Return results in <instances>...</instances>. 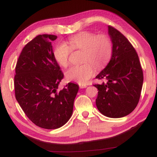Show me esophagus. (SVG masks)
Returning <instances> with one entry per match:
<instances>
[{
  "instance_id": "obj_1",
  "label": "esophagus",
  "mask_w": 157,
  "mask_h": 157,
  "mask_svg": "<svg viewBox=\"0 0 157 157\" xmlns=\"http://www.w3.org/2000/svg\"><path fill=\"white\" fill-rule=\"evenodd\" d=\"M79 87H80V88H85L87 86L85 85V84H79Z\"/></svg>"
}]
</instances>
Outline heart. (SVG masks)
Instances as JSON below:
<instances>
[{"label": "heart", "mask_w": 157, "mask_h": 157, "mask_svg": "<svg viewBox=\"0 0 157 157\" xmlns=\"http://www.w3.org/2000/svg\"><path fill=\"white\" fill-rule=\"evenodd\" d=\"M68 45L59 43L54 50V58L60 66L69 64L71 51L82 50L81 65L70 67L66 72L68 80L84 84L95 74V66L102 69L109 63L112 55V42L107 35H97L90 31H82L69 37Z\"/></svg>", "instance_id": "b5f03b06"}]
</instances>
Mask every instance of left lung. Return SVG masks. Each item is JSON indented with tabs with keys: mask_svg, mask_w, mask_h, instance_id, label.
I'll use <instances>...</instances> for the list:
<instances>
[{
	"mask_svg": "<svg viewBox=\"0 0 157 157\" xmlns=\"http://www.w3.org/2000/svg\"><path fill=\"white\" fill-rule=\"evenodd\" d=\"M113 43L112 58L96 78L107 81L94 84L98 89L96 105L103 115L121 118L131 114L139 102L143 72L138 55L127 38L112 26H108Z\"/></svg>",
	"mask_w": 157,
	"mask_h": 157,
	"instance_id": "1",
	"label": "left lung"
}]
</instances>
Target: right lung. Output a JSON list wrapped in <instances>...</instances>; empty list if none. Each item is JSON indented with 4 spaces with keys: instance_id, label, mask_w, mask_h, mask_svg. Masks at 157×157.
<instances>
[{
    "instance_id": "1",
    "label": "right lung",
    "mask_w": 157,
    "mask_h": 157,
    "mask_svg": "<svg viewBox=\"0 0 157 157\" xmlns=\"http://www.w3.org/2000/svg\"><path fill=\"white\" fill-rule=\"evenodd\" d=\"M57 36H36L21 50L14 78L15 98L29 119L37 126L56 129L73 112L78 86L69 83L58 90L64 74L54 58L51 42Z\"/></svg>"
}]
</instances>
